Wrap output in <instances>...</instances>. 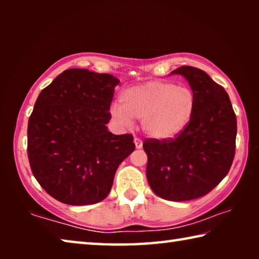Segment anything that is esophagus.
<instances>
[{"instance_id": "1", "label": "esophagus", "mask_w": 259, "mask_h": 259, "mask_svg": "<svg viewBox=\"0 0 259 259\" xmlns=\"http://www.w3.org/2000/svg\"><path fill=\"white\" fill-rule=\"evenodd\" d=\"M134 143H135V146H136V148H137V150H140V148L143 147V142L139 138H135Z\"/></svg>"}]
</instances>
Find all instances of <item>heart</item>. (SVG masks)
Masks as SVG:
<instances>
[{
  "mask_svg": "<svg viewBox=\"0 0 259 259\" xmlns=\"http://www.w3.org/2000/svg\"><path fill=\"white\" fill-rule=\"evenodd\" d=\"M120 100L111 105L112 119L122 126H130L134 119L142 120L144 133L155 139L182 134L195 112L192 90L171 82L151 81L126 88Z\"/></svg>",
  "mask_w": 259,
  "mask_h": 259,
  "instance_id": "heart-1",
  "label": "heart"
}]
</instances>
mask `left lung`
I'll return each instance as SVG.
<instances>
[{
  "mask_svg": "<svg viewBox=\"0 0 259 259\" xmlns=\"http://www.w3.org/2000/svg\"><path fill=\"white\" fill-rule=\"evenodd\" d=\"M182 75L195 97V112L187 128L175 139H146L147 181L157 196L188 201L217 186L232 165L235 152L236 116L225 89L202 69L182 66Z\"/></svg>",
  "mask_w": 259,
  "mask_h": 259,
  "instance_id": "8db88e82",
  "label": "left lung"
}]
</instances>
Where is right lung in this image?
<instances>
[{"instance_id":"right-lung-1","label":"right lung","mask_w":259,"mask_h":259,"mask_svg":"<svg viewBox=\"0 0 259 259\" xmlns=\"http://www.w3.org/2000/svg\"><path fill=\"white\" fill-rule=\"evenodd\" d=\"M119 82L111 74L71 68L38 95L28 120V160L38 184L60 202L103 201L116 169L135 151L133 136L106 126Z\"/></svg>"}]
</instances>
